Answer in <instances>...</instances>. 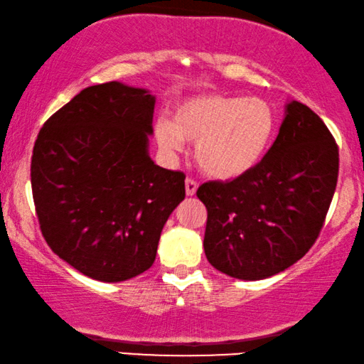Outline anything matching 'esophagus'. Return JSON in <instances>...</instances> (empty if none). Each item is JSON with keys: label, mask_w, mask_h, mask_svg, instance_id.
Here are the masks:
<instances>
[{"label": "esophagus", "mask_w": 364, "mask_h": 364, "mask_svg": "<svg viewBox=\"0 0 364 364\" xmlns=\"http://www.w3.org/2000/svg\"><path fill=\"white\" fill-rule=\"evenodd\" d=\"M197 188H198V183L193 181V178H186V193L188 197L196 196Z\"/></svg>", "instance_id": "1"}]
</instances>
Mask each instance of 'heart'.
I'll return each mask as SVG.
<instances>
[{
    "instance_id": "heart-1",
    "label": "heart",
    "mask_w": 364,
    "mask_h": 364,
    "mask_svg": "<svg viewBox=\"0 0 364 364\" xmlns=\"http://www.w3.org/2000/svg\"><path fill=\"white\" fill-rule=\"evenodd\" d=\"M277 131V114L260 97L202 94L182 101L172 119L154 124V136L167 156L186 141L196 142L193 159L207 176L228 181L258 166Z\"/></svg>"
}]
</instances>
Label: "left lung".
Wrapping results in <instances>:
<instances>
[{
    "label": "left lung",
    "mask_w": 364,
    "mask_h": 364,
    "mask_svg": "<svg viewBox=\"0 0 364 364\" xmlns=\"http://www.w3.org/2000/svg\"><path fill=\"white\" fill-rule=\"evenodd\" d=\"M338 146L325 122L298 101L265 157L228 182H205L203 250L213 268L263 280L291 267L320 235L338 181Z\"/></svg>",
    "instance_id": "8db88e82"
}]
</instances>
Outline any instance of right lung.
Here are the masks:
<instances>
[{
  "label": "right lung",
  "mask_w": 364,
  "mask_h": 364,
  "mask_svg": "<svg viewBox=\"0 0 364 364\" xmlns=\"http://www.w3.org/2000/svg\"><path fill=\"white\" fill-rule=\"evenodd\" d=\"M154 106L147 89L97 84L54 112L34 142L31 187L44 240L94 280L149 270L168 215L186 198L183 172L149 156Z\"/></svg>",
  "instance_id": "add662e5"
}]
</instances>
